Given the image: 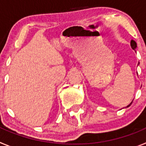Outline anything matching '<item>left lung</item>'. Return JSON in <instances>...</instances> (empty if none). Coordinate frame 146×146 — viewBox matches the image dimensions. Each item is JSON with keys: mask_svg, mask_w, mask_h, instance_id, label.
<instances>
[{"mask_svg": "<svg viewBox=\"0 0 146 146\" xmlns=\"http://www.w3.org/2000/svg\"><path fill=\"white\" fill-rule=\"evenodd\" d=\"M131 48L133 49V50H135V49H136V47H137V43L136 42H135V41H134V40H131ZM131 103H132V102H131V103H130V104H129L128 106L126 107V108H128V107H129L130 105H131Z\"/></svg>", "mask_w": 146, "mask_h": 146, "instance_id": "obj_1", "label": "left lung"}]
</instances>
